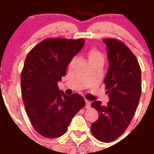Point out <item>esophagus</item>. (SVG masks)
<instances>
[{"label":"esophagus","mask_w":154,"mask_h":154,"mask_svg":"<svg viewBox=\"0 0 154 154\" xmlns=\"http://www.w3.org/2000/svg\"><path fill=\"white\" fill-rule=\"evenodd\" d=\"M90 105H91V103H90V101L85 100V108H90Z\"/></svg>","instance_id":"34e87169"}]
</instances>
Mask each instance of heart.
Masks as SVG:
<instances>
[{"label":"heart","mask_w":154,"mask_h":154,"mask_svg":"<svg viewBox=\"0 0 154 154\" xmlns=\"http://www.w3.org/2000/svg\"><path fill=\"white\" fill-rule=\"evenodd\" d=\"M88 57H89L90 62L97 60H103V55L97 48H90L88 52Z\"/></svg>","instance_id":"1"}]
</instances>
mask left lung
<instances>
[{
	"label": "left lung",
	"instance_id": "8db88e82",
	"mask_svg": "<svg viewBox=\"0 0 154 154\" xmlns=\"http://www.w3.org/2000/svg\"><path fill=\"white\" fill-rule=\"evenodd\" d=\"M107 47L109 69L104 79L109 102L95 101L91 106L99 114L91 124L96 139L109 143L121 136L132 121L141 95V71L137 57L122 41L103 40Z\"/></svg>",
	"mask_w": 154,
	"mask_h": 154
}]
</instances>
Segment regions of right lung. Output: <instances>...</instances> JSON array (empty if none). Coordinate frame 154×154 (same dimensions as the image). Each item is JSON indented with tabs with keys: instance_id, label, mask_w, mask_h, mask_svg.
I'll list each match as a JSON object with an SVG mask.
<instances>
[{
	"instance_id": "obj_1",
	"label": "right lung",
	"mask_w": 154,
	"mask_h": 154,
	"mask_svg": "<svg viewBox=\"0 0 154 154\" xmlns=\"http://www.w3.org/2000/svg\"><path fill=\"white\" fill-rule=\"evenodd\" d=\"M84 43L83 38H46L26 57L21 73L22 100L31 125L43 137H61L73 116L85 106L79 94L67 96L58 87V82Z\"/></svg>"
}]
</instances>
